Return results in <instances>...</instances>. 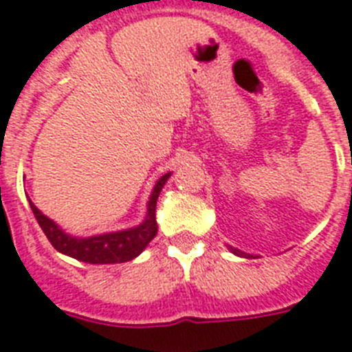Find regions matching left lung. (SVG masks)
<instances>
[{
    "label": "left lung",
    "instance_id": "8db88e82",
    "mask_svg": "<svg viewBox=\"0 0 352 352\" xmlns=\"http://www.w3.org/2000/svg\"><path fill=\"white\" fill-rule=\"evenodd\" d=\"M232 252H234L235 256H246L245 252H241V250H237V248H232Z\"/></svg>",
    "mask_w": 352,
    "mask_h": 352
}]
</instances>
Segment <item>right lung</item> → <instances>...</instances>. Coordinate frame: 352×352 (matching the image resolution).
Masks as SVG:
<instances>
[{
    "label": "right lung",
    "instance_id": "obj_1",
    "mask_svg": "<svg viewBox=\"0 0 352 352\" xmlns=\"http://www.w3.org/2000/svg\"><path fill=\"white\" fill-rule=\"evenodd\" d=\"M170 173H166L157 181L151 197L148 203V215L142 225L129 228V230L113 232V234L93 235V237H73L65 234L62 228H58L54 221L43 215L34 204L30 203L32 214H34L38 225L41 226L47 239L58 252L74 259L93 265H107V263H126L133 257H137L140 252L148 246V243L157 235V221H155V208H157V199L162 186L168 181Z\"/></svg>",
    "mask_w": 352,
    "mask_h": 352
}]
</instances>
